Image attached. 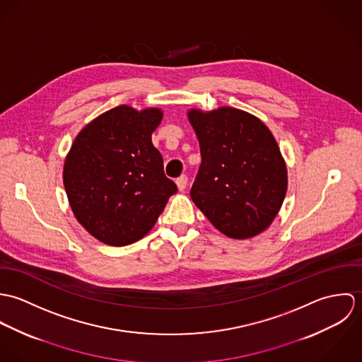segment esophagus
<instances>
[{"label": "esophagus", "instance_id": "34e87169", "mask_svg": "<svg viewBox=\"0 0 362 362\" xmlns=\"http://www.w3.org/2000/svg\"><path fill=\"white\" fill-rule=\"evenodd\" d=\"M175 184H177V187H178L180 191H184V189L187 188V185H188V177H187V175H181L180 178H177Z\"/></svg>", "mask_w": 362, "mask_h": 362}]
</instances>
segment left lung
Segmentation results:
<instances>
[{"mask_svg":"<svg viewBox=\"0 0 362 362\" xmlns=\"http://www.w3.org/2000/svg\"><path fill=\"white\" fill-rule=\"evenodd\" d=\"M202 163L191 198L224 235L247 240L264 231L287 192V165L263 121L234 107L188 110Z\"/></svg>","mask_w":362,"mask_h":362,"instance_id":"8db88e82","label":"left lung"}]
</instances>
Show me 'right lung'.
<instances>
[{
	"mask_svg": "<svg viewBox=\"0 0 362 362\" xmlns=\"http://www.w3.org/2000/svg\"><path fill=\"white\" fill-rule=\"evenodd\" d=\"M161 119L157 107H114L81 129L65 157L69 206L103 244L124 247L144 238L177 192L152 144Z\"/></svg>",
	"mask_w": 362,
	"mask_h": 362,
	"instance_id": "obj_1",
	"label": "right lung"
}]
</instances>
